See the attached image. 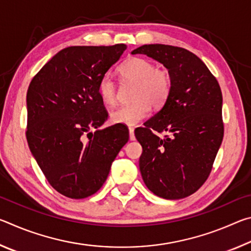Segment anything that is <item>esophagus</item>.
I'll use <instances>...</instances> for the list:
<instances>
[{
    "label": "esophagus",
    "instance_id": "1",
    "mask_svg": "<svg viewBox=\"0 0 251 251\" xmlns=\"http://www.w3.org/2000/svg\"><path fill=\"white\" fill-rule=\"evenodd\" d=\"M128 130H129V139H130V141H134V139H135V135H134V128H133V127H129Z\"/></svg>",
    "mask_w": 251,
    "mask_h": 251
}]
</instances>
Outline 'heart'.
Listing matches in <instances>:
<instances>
[{
    "mask_svg": "<svg viewBox=\"0 0 251 251\" xmlns=\"http://www.w3.org/2000/svg\"><path fill=\"white\" fill-rule=\"evenodd\" d=\"M121 77L126 82L136 83L133 103L113 110L110 120L116 124L136 125L151 112V105L159 108L166 103L172 93L173 76L168 69L156 67L151 59L130 57L118 67ZM101 101L114 106L117 101V86L109 74L101 76L97 84Z\"/></svg>",
    "mask_w": 251,
    "mask_h": 251,
    "instance_id": "1",
    "label": "heart"
}]
</instances>
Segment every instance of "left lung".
Here are the masks:
<instances>
[{"label":"left lung","instance_id":"obj_1","mask_svg":"<svg viewBox=\"0 0 251 251\" xmlns=\"http://www.w3.org/2000/svg\"><path fill=\"white\" fill-rule=\"evenodd\" d=\"M131 54L156 59L173 76L172 93L164 107L135 129L143 147V180L156 196L185 198L207 180L222 145V90L205 63L182 48L148 44ZM163 131L171 136L159 138L156 133Z\"/></svg>","mask_w":251,"mask_h":251}]
</instances>
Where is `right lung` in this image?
<instances>
[{"instance_id": "add662e5", "label": "right lung", "mask_w": 251, "mask_h": 251, "mask_svg": "<svg viewBox=\"0 0 251 251\" xmlns=\"http://www.w3.org/2000/svg\"><path fill=\"white\" fill-rule=\"evenodd\" d=\"M125 50V44L70 46L50 58L29 83L28 147L50 185L69 198L94 195L128 142L125 125L99 129L108 113L97 92L100 78Z\"/></svg>"}]
</instances>
